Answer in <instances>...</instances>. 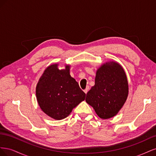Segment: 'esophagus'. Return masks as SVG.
<instances>
[{
	"instance_id": "obj_1",
	"label": "esophagus",
	"mask_w": 156,
	"mask_h": 156,
	"mask_svg": "<svg viewBox=\"0 0 156 156\" xmlns=\"http://www.w3.org/2000/svg\"><path fill=\"white\" fill-rule=\"evenodd\" d=\"M89 89H90L89 87H88V86H87V87H86V88L84 90V93H85V94H87V93L88 92V91L89 90Z\"/></svg>"
}]
</instances>
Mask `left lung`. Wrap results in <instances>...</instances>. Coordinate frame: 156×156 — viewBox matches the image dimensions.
<instances>
[{
  "label": "left lung",
  "mask_w": 156,
  "mask_h": 156,
  "mask_svg": "<svg viewBox=\"0 0 156 156\" xmlns=\"http://www.w3.org/2000/svg\"><path fill=\"white\" fill-rule=\"evenodd\" d=\"M128 95V83L124 69L110 62L96 72L95 85L87 94L86 101L101 119L115 116L124 105Z\"/></svg>",
  "instance_id": "left-lung-1"
}]
</instances>
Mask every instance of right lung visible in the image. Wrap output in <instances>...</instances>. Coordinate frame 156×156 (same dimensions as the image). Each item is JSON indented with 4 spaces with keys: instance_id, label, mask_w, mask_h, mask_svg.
I'll return each mask as SVG.
<instances>
[{
    "instance_id": "obj_1",
    "label": "right lung",
    "mask_w": 156,
    "mask_h": 156,
    "mask_svg": "<svg viewBox=\"0 0 156 156\" xmlns=\"http://www.w3.org/2000/svg\"><path fill=\"white\" fill-rule=\"evenodd\" d=\"M36 94L41 110L56 120L66 118L86 96L69 75V66L59 69L57 64L51 65L44 71L37 84Z\"/></svg>"
}]
</instances>
